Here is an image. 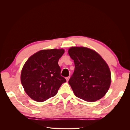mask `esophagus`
<instances>
[{"label":"esophagus","instance_id":"esophagus-1","mask_svg":"<svg viewBox=\"0 0 130 130\" xmlns=\"http://www.w3.org/2000/svg\"><path fill=\"white\" fill-rule=\"evenodd\" d=\"M69 78H70V77L69 76H68V77H67L66 78V80H67V81H69Z\"/></svg>","mask_w":130,"mask_h":130}]
</instances>
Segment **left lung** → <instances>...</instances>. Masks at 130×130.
<instances>
[{
  "label": "left lung",
  "instance_id": "obj_1",
  "mask_svg": "<svg viewBox=\"0 0 130 130\" xmlns=\"http://www.w3.org/2000/svg\"><path fill=\"white\" fill-rule=\"evenodd\" d=\"M75 69L68 83L76 96L94 102L107 92L111 82L108 66L95 51L86 47H71L68 50Z\"/></svg>",
  "mask_w": 130,
  "mask_h": 130
}]
</instances>
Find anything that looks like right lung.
Masks as SVG:
<instances>
[{"instance_id": "obj_1", "label": "right lung", "mask_w": 130, "mask_h": 130, "mask_svg": "<svg viewBox=\"0 0 130 130\" xmlns=\"http://www.w3.org/2000/svg\"><path fill=\"white\" fill-rule=\"evenodd\" d=\"M63 49L41 50L30 56L23 66L21 80L26 93L34 100L43 102L56 95L66 82L58 62Z\"/></svg>"}]
</instances>
